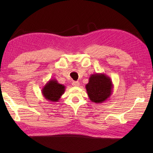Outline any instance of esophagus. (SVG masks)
Here are the masks:
<instances>
[{
	"label": "esophagus",
	"mask_w": 153,
	"mask_h": 153,
	"mask_svg": "<svg viewBox=\"0 0 153 153\" xmlns=\"http://www.w3.org/2000/svg\"><path fill=\"white\" fill-rule=\"evenodd\" d=\"M71 84H72L73 86L77 87V86L79 85V82H73Z\"/></svg>",
	"instance_id": "34e87169"
}]
</instances>
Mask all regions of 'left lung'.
<instances>
[{
  "mask_svg": "<svg viewBox=\"0 0 153 153\" xmlns=\"http://www.w3.org/2000/svg\"><path fill=\"white\" fill-rule=\"evenodd\" d=\"M85 88L91 101L99 104L110 98L112 93L113 84L111 79L106 74L97 73L91 75Z\"/></svg>",
  "mask_w": 153,
  "mask_h": 153,
  "instance_id": "8db88e82",
  "label": "left lung"
}]
</instances>
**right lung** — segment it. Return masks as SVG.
Here are the masks:
<instances>
[{
    "mask_svg": "<svg viewBox=\"0 0 153 153\" xmlns=\"http://www.w3.org/2000/svg\"><path fill=\"white\" fill-rule=\"evenodd\" d=\"M65 89L66 87L64 85L58 83L56 79H52L45 84L42 89L41 93L47 100L50 102H58L64 93Z\"/></svg>",
    "mask_w": 153,
    "mask_h": 153,
    "instance_id": "1",
    "label": "right lung"
}]
</instances>
